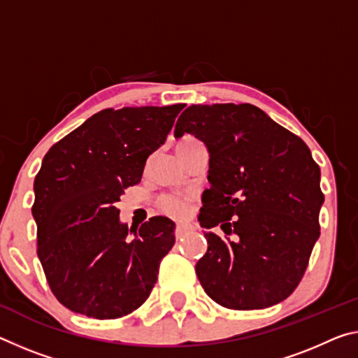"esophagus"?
Listing matches in <instances>:
<instances>
[{
  "instance_id": "obj_1",
  "label": "esophagus",
  "mask_w": 358,
  "mask_h": 358,
  "mask_svg": "<svg viewBox=\"0 0 358 358\" xmlns=\"http://www.w3.org/2000/svg\"><path fill=\"white\" fill-rule=\"evenodd\" d=\"M192 229H194V228H192L191 224L180 223V224L175 226V237H177V239H181V237H185V236L188 234V232H191Z\"/></svg>"
}]
</instances>
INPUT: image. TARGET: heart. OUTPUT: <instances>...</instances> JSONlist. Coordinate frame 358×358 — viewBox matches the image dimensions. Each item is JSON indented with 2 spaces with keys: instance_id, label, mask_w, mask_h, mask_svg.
<instances>
[{
  "instance_id": "1",
  "label": "heart",
  "mask_w": 358,
  "mask_h": 358,
  "mask_svg": "<svg viewBox=\"0 0 358 358\" xmlns=\"http://www.w3.org/2000/svg\"><path fill=\"white\" fill-rule=\"evenodd\" d=\"M192 143H197V140L186 137L180 141L177 148H183V146H188ZM159 207H161L164 213L170 215V217L183 218L189 212L191 196L183 194V192H169V194H164L161 197V201H159Z\"/></svg>"
}]
</instances>
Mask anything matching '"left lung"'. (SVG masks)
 <instances>
[{
    "mask_svg": "<svg viewBox=\"0 0 358 358\" xmlns=\"http://www.w3.org/2000/svg\"><path fill=\"white\" fill-rule=\"evenodd\" d=\"M194 135L208 150L199 223L207 253L196 274L215 303L264 309L301 282L320 236V167L308 145L250 103L191 105L175 138ZM220 225V238L208 229Z\"/></svg>",
    "mask_w": 358,
    "mask_h": 358,
    "instance_id": "8db88e82",
    "label": "left lung"
}]
</instances>
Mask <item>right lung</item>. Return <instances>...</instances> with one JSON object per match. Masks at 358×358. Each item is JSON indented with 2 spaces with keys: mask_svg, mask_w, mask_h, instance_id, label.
<instances>
[{
  "mask_svg": "<svg viewBox=\"0 0 358 358\" xmlns=\"http://www.w3.org/2000/svg\"><path fill=\"white\" fill-rule=\"evenodd\" d=\"M183 103L108 108L50 148L35 178L38 258L54 296L73 312L119 319L138 309L175 243V223L152 217L132 231L116 203L140 183ZM130 231L134 238H129Z\"/></svg>",
  "mask_w": 358,
  "mask_h": 358,
  "instance_id": "right-lung-1",
  "label": "right lung"
}]
</instances>
